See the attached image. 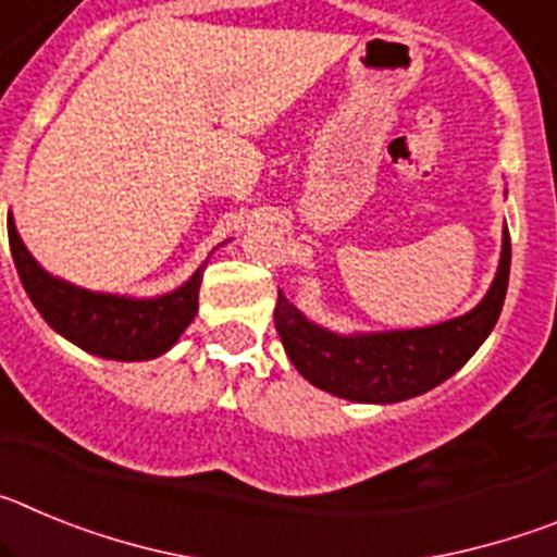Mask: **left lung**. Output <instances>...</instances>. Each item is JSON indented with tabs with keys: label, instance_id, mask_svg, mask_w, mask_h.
Listing matches in <instances>:
<instances>
[{
	"label": "left lung",
	"instance_id": "8db88e82",
	"mask_svg": "<svg viewBox=\"0 0 557 557\" xmlns=\"http://www.w3.org/2000/svg\"><path fill=\"white\" fill-rule=\"evenodd\" d=\"M510 234H502L496 278L471 312L405 332L337 334L307 321L278 289L275 332L304 379L332 396L362 405H393L421 396L460 371L496 326L508 293Z\"/></svg>",
	"mask_w": 557,
	"mask_h": 557
}]
</instances>
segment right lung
<instances>
[{
    "label": "right lung",
    "mask_w": 557,
    "mask_h": 557,
    "mask_svg": "<svg viewBox=\"0 0 557 557\" xmlns=\"http://www.w3.org/2000/svg\"><path fill=\"white\" fill-rule=\"evenodd\" d=\"M8 236L18 278L33 307L61 337L81 346L83 351L120 362L156 359L178 343L184 329L198 314V293L206 264H200L189 282L172 293L156 298H125L91 293L47 273L24 248L13 218H8Z\"/></svg>",
    "instance_id": "right-lung-1"
}]
</instances>
